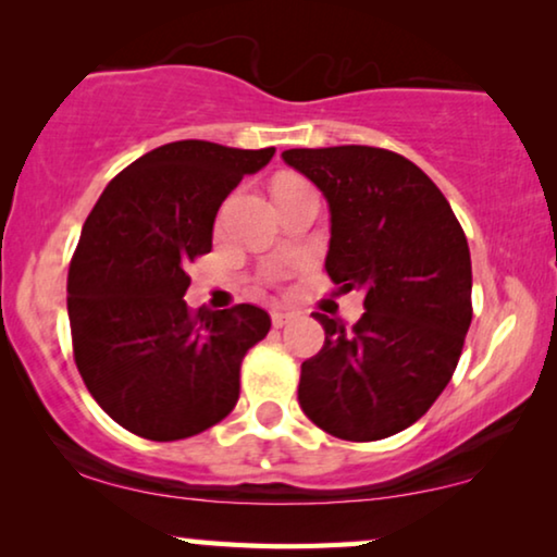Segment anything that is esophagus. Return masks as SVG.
Masks as SVG:
<instances>
[{"mask_svg":"<svg viewBox=\"0 0 557 557\" xmlns=\"http://www.w3.org/2000/svg\"><path fill=\"white\" fill-rule=\"evenodd\" d=\"M292 319H294L292 311H273V314H271V322H273V326H276V330L286 326L288 322H292Z\"/></svg>","mask_w":557,"mask_h":557,"instance_id":"obj_1","label":"esophagus"}]
</instances>
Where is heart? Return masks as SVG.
Segmentation results:
<instances>
[{
	"label": "heart",
	"mask_w": 557,
	"mask_h": 557,
	"mask_svg": "<svg viewBox=\"0 0 557 557\" xmlns=\"http://www.w3.org/2000/svg\"><path fill=\"white\" fill-rule=\"evenodd\" d=\"M284 182H288V180H284Z\"/></svg>",
	"instance_id": "obj_1"
}]
</instances>
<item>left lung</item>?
Wrapping results in <instances>:
<instances>
[{"label":"left lung","instance_id":"8db88e82","mask_svg":"<svg viewBox=\"0 0 557 557\" xmlns=\"http://www.w3.org/2000/svg\"><path fill=\"white\" fill-rule=\"evenodd\" d=\"M281 157L330 205V278L364 294L352 326L314 314L324 347L301 364L299 406L337 438H387L436 403L461 357L471 324L467 235L429 174L395 151L347 144Z\"/></svg>","mask_w":557,"mask_h":557}]
</instances>
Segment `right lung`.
<instances>
[{"mask_svg": "<svg viewBox=\"0 0 557 557\" xmlns=\"http://www.w3.org/2000/svg\"><path fill=\"white\" fill-rule=\"evenodd\" d=\"M273 154L164 144L116 174L83 225L67 271L75 364L98 406L136 436H197L238 403L240 362L271 317L253 304L193 311L185 265L210 253L220 205Z\"/></svg>", "mask_w": 557, "mask_h": 557, "instance_id": "right-lung-1", "label": "right lung"}]
</instances>
